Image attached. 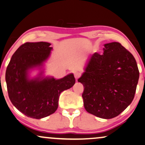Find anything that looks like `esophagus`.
<instances>
[{
    "mask_svg": "<svg viewBox=\"0 0 145 145\" xmlns=\"http://www.w3.org/2000/svg\"><path fill=\"white\" fill-rule=\"evenodd\" d=\"M80 76H81V74L80 72H78V71H76V72H74V77L76 80H78Z\"/></svg>",
    "mask_w": 145,
    "mask_h": 145,
    "instance_id": "1",
    "label": "esophagus"
}]
</instances>
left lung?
I'll return each instance as SVG.
<instances>
[{"label":"left lung","instance_id":"left-lung-1","mask_svg":"<svg viewBox=\"0 0 145 145\" xmlns=\"http://www.w3.org/2000/svg\"><path fill=\"white\" fill-rule=\"evenodd\" d=\"M139 71L135 57L119 42L104 44L103 54L94 53L78 82L84 88L85 109L102 119L120 114L134 99Z\"/></svg>","mask_w":145,"mask_h":145}]
</instances>
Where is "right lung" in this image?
<instances>
[{
	"label": "right lung",
	"instance_id": "obj_1",
	"mask_svg": "<svg viewBox=\"0 0 145 145\" xmlns=\"http://www.w3.org/2000/svg\"><path fill=\"white\" fill-rule=\"evenodd\" d=\"M44 42H26L11 57L6 71V82L10 100L21 113L30 118L40 119L56 111L60 93L76 82L73 74L61 79L45 76L44 66L52 47ZM38 69L34 78L30 72Z\"/></svg>",
	"mask_w": 145,
	"mask_h": 145
}]
</instances>
